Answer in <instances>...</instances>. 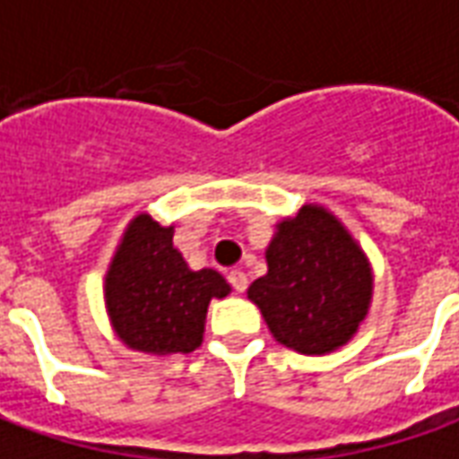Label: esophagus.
Returning a JSON list of instances; mask_svg holds the SVG:
<instances>
[{"label": "esophagus", "instance_id": "1", "mask_svg": "<svg viewBox=\"0 0 459 459\" xmlns=\"http://www.w3.org/2000/svg\"><path fill=\"white\" fill-rule=\"evenodd\" d=\"M229 282H230V288L236 290V292H246V288H248V278H246V273H243V270H230Z\"/></svg>", "mask_w": 459, "mask_h": 459}]
</instances>
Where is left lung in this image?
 I'll list each match as a JSON object with an SVG mask.
<instances>
[{
  "mask_svg": "<svg viewBox=\"0 0 459 459\" xmlns=\"http://www.w3.org/2000/svg\"><path fill=\"white\" fill-rule=\"evenodd\" d=\"M268 273L248 288L280 344L329 354L364 322L374 278L364 250L337 216L305 204L278 223L265 250Z\"/></svg>",
  "mask_w": 459,
  "mask_h": 459,
  "instance_id": "8db88e82",
  "label": "left lung"
}]
</instances>
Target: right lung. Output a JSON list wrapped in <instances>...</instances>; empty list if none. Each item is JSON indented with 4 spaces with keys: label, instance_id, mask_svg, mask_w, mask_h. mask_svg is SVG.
Wrapping results in <instances>:
<instances>
[{
    "label": "right lung",
    "instance_id": "obj_1",
    "mask_svg": "<svg viewBox=\"0 0 459 459\" xmlns=\"http://www.w3.org/2000/svg\"><path fill=\"white\" fill-rule=\"evenodd\" d=\"M229 292L216 270H191L174 248V226H160L150 213L130 221L105 275L115 334L130 349L157 356L194 351L209 302Z\"/></svg>",
    "mask_w": 459,
    "mask_h": 459
}]
</instances>
